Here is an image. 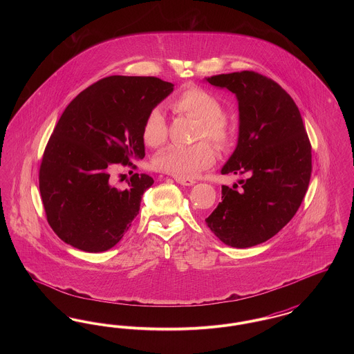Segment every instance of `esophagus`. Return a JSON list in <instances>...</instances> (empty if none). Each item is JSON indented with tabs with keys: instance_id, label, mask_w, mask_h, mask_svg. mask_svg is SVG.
<instances>
[{
	"instance_id": "obj_1",
	"label": "esophagus",
	"mask_w": 354,
	"mask_h": 354,
	"mask_svg": "<svg viewBox=\"0 0 354 354\" xmlns=\"http://www.w3.org/2000/svg\"><path fill=\"white\" fill-rule=\"evenodd\" d=\"M176 183L182 185H194L196 182L194 179H185V178H176Z\"/></svg>"
}]
</instances>
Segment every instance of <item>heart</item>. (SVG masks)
<instances>
[{
	"label": "heart",
	"instance_id": "b5f03b06",
	"mask_svg": "<svg viewBox=\"0 0 354 354\" xmlns=\"http://www.w3.org/2000/svg\"><path fill=\"white\" fill-rule=\"evenodd\" d=\"M172 109L188 118L198 122L195 139L207 138L220 150L231 146L234 131L228 120L223 117L221 102L209 91L199 87L187 88L171 101ZM142 138L150 147H159L167 138V122L159 109H152L145 119ZM215 160L212 146L202 140L192 146H169L159 152L153 160V167L175 178H192L202 169L209 167Z\"/></svg>",
	"mask_w": 354,
	"mask_h": 354
}]
</instances>
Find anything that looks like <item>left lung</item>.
Listing matches in <instances>:
<instances>
[{
    "instance_id": "left-lung-1",
    "label": "left lung",
    "mask_w": 354,
    "mask_h": 354,
    "mask_svg": "<svg viewBox=\"0 0 354 354\" xmlns=\"http://www.w3.org/2000/svg\"><path fill=\"white\" fill-rule=\"evenodd\" d=\"M205 81L236 95L239 139L221 174L244 176L232 188L221 187V202L205 223L224 244L248 248L297 212L312 174L310 142L299 107L270 78L244 70Z\"/></svg>"
}]
</instances>
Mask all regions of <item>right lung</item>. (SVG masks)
Wrapping results in <instances>:
<instances>
[{
  "label": "right lung",
  "instance_id": "1",
  "mask_svg": "<svg viewBox=\"0 0 354 354\" xmlns=\"http://www.w3.org/2000/svg\"><path fill=\"white\" fill-rule=\"evenodd\" d=\"M172 90L156 77L111 75L68 103L39 167L46 219L66 244L103 252L130 228L153 179L134 174L120 189L111 175L119 165L135 167L131 162L145 158V119Z\"/></svg>",
  "mask_w": 354,
  "mask_h": 354
}]
</instances>
